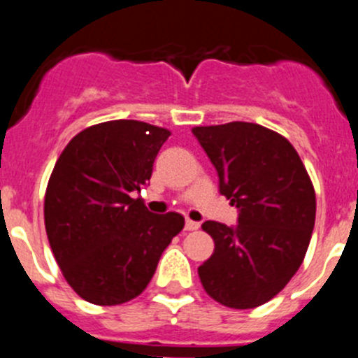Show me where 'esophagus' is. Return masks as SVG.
Returning a JSON list of instances; mask_svg holds the SVG:
<instances>
[{"label":"esophagus","instance_id":"1","mask_svg":"<svg viewBox=\"0 0 358 358\" xmlns=\"http://www.w3.org/2000/svg\"><path fill=\"white\" fill-rule=\"evenodd\" d=\"M185 227H186V231H197L199 227H201V224H199V222H194V220H189V218H186Z\"/></svg>","mask_w":358,"mask_h":358}]
</instances>
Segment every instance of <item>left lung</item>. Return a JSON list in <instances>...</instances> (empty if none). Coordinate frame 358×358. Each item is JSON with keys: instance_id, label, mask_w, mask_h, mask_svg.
<instances>
[{"instance_id": "left-lung-1", "label": "left lung", "mask_w": 358, "mask_h": 358, "mask_svg": "<svg viewBox=\"0 0 358 358\" xmlns=\"http://www.w3.org/2000/svg\"><path fill=\"white\" fill-rule=\"evenodd\" d=\"M218 173V188L238 208V224L208 220L202 229L215 251L199 278L217 303L256 308L285 289L308 249L315 192L287 138L258 123L194 127Z\"/></svg>"}]
</instances>
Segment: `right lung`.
Listing matches in <instances>:
<instances>
[{
    "label": "right lung",
    "instance_id": "add662e5",
    "mask_svg": "<svg viewBox=\"0 0 358 358\" xmlns=\"http://www.w3.org/2000/svg\"><path fill=\"white\" fill-rule=\"evenodd\" d=\"M170 131L136 120L84 129L62 150L44 195V226L62 276L82 299L115 306L140 296L185 227L140 197Z\"/></svg>",
    "mask_w": 358,
    "mask_h": 358
}]
</instances>
